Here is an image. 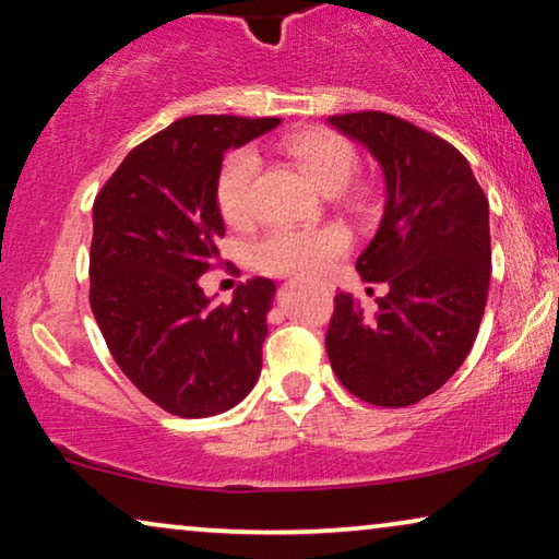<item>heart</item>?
<instances>
[{"mask_svg": "<svg viewBox=\"0 0 559 559\" xmlns=\"http://www.w3.org/2000/svg\"><path fill=\"white\" fill-rule=\"evenodd\" d=\"M280 151L310 176L325 193L343 191L358 171L355 145L333 131H302L287 135ZM260 158L254 151L239 148L224 160L216 179V206L226 224L245 226L254 216V181ZM350 247V234L337 224L312 229H274L254 245V264L266 274L314 277L325 272Z\"/></svg>", "mask_w": 559, "mask_h": 559, "instance_id": "b5f03b06", "label": "heart"}]
</instances>
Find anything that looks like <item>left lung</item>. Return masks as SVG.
I'll list each match as a JSON object with an SVG mask.
<instances>
[{
  "label": "left lung",
  "mask_w": 559,
  "mask_h": 559,
  "mask_svg": "<svg viewBox=\"0 0 559 559\" xmlns=\"http://www.w3.org/2000/svg\"><path fill=\"white\" fill-rule=\"evenodd\" d=\"M328 123L380 164L385 206L355 262L380 282L378 312L335 297L325 347L347 391L383 408L414 406L439 391L472 350L491 277L489 201L454 145L378 110Z\"/></svg>",
  "instance_id": "obj_1"
}]
</instances>
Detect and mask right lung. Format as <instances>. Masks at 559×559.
Instances as JSON below:
<instances>
[{
    "label": "right lung",
    "instance_id": "right-lung-1",
    "mask_svg": "<svg viewBox=\"0 0 559 559\" xmlns=\"http://www.w3.org/2000/svg\"><path fill=\"white\" fill-rule=\"evenodd\" d=\"M280 118H181L128 153L93 204L91 307L118 368L168 414L237 406L262 370L277 287L254 277L229 305L199 285L219 262L216 179L224 153Z\"/></svg>",
    "mask_w": 559,
    "mask_h": 559
}]
</instances>
